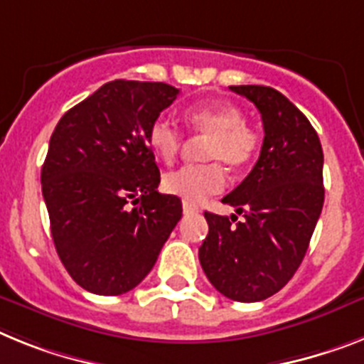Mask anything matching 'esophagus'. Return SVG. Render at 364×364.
<instances>
[{"mask_svg": "<svg viewBox=\"0 0 364 364\" xmlns=\"http://www.w3.org/2000/svg\"><path fill=\"white\" fill-rule=\"evenodd\" d=\"M183 213L185 215H194V213H198V207L188 203V201H183Z\"/></svg>", "mask_w": 364, "mask_h": 364, "instance_id": "1", "label": "esophagus"}]
</instances>
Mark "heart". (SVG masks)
<instances>
[{
  "instance_id": "heart-1",
  "label": "heart",
  "mask_w": 364,
  "mask_h": 364,
  "mask_svg": "<svg viewBox=\"0 0 364 364\" xmlns=\"http://www.w3.org/2000/svg\"><path fill=\"white\" fill-rule=\"evenodd\" d=\"M185 120L198 135L207 136L203 157L213 163L187 164L164 173L163 188L172 196L183 198L188 203H200L203 198L224 188L228 168H242L255 157L259 149V133L248 122L244 112L231 103H205L188 107ZM183 135L170 120L159 116L148 129V144L164 163H172L181 149Z\"/></svg>"
}]
</instances>
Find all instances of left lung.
Instances as JSON below:
<instances>
[{
  "instance_id": "8db88e82",
  "label": "left lung",
  "mask_w": 364,
  "mask_h": 364,
  "mask_svg": "<svg viewBox=\"0 0 364 364\" xmlns=\"http://www.w3.org/2000/svg\"><path fill=\"white\" fill-rule=\"evenodd\" d=\"M229 88L257 107L264 140L252 172L222 200L244 220L205 213L198 255L220 294L250 304L281 291L304 261L323 205V154L311 122L276 88Z\"/></svg>"
}]
</instances>
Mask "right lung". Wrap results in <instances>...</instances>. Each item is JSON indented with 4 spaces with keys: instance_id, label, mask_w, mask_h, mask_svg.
I'll use <instances>...</instances> for the list:
<instances>
[{
    "instance_id": "1",
    "label": "right lung",
    "mask_w": 364,
    "mask_h": 364,
    "mask_svg": "<svg viewBox=\"0 0 364 364\" xmlns=\"http://www.w3.org/2000/svg\"><path fill=\"white\" fill-rule=\"evenodd\" d=\"M179 88L116 79L63 116L42 166L51 237L85 291L118 296L154 268L181 220V200L157 191L151 122Z\"/></svg>"
}]
</instances>
